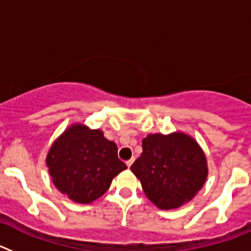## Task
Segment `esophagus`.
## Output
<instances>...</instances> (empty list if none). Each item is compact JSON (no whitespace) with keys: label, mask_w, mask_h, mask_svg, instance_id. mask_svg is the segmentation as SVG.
<instances>
[{"label":"esophagus","mask_w":251,"mask_h":251,"mask_svg":"<svg viewBox=\"0 0 251 251\" xmlns=\"http://www.w3.org/2000/svg\"><path fill=\"white\" fill-rule=\"evenodd\" d=\"M133 161H134V158H132V159H129V161H127V162H126V165H127V167H128V168H129L130 166H132Z\"/></svg>","instance_id":"34e87169"}]
</instances>
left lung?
<instances>
[{"mask_svg":"<svg viewBox=\"0 0 251 251\" xmlns=\"http://www.w3.org/2000/svg\"><path fill=\"white\" fill-rule=\"evenodd\" d=\"M142 148L130 171L141 181L148 200L161 210L190 202L205 185L207 159L191 136L183 132L148 134Z\"/></svg>","mask_w":251,"mask_h":251,"instance_id":"1","label":"left lung"}]
</instances>
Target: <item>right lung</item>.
Returning <instances> with one entry per match:
<instances>
[{"mask_svg": "<svg viewBox=\"0 0 251 251\" xmlns=\"http://www.w3.org/2000/svg\"><path fill=\"white\" fill-rule=\"evenodd\" d=\"M52 183L77 203H92L103 196L113 178L127 168L118 158L114 142L103 130L74 123L54 141L46 156Z\"/></svg>", "mask_w": 251, "mask_h": 251, "instance_id": "right-lung-1", "label": "right lung"}]
</instances>
